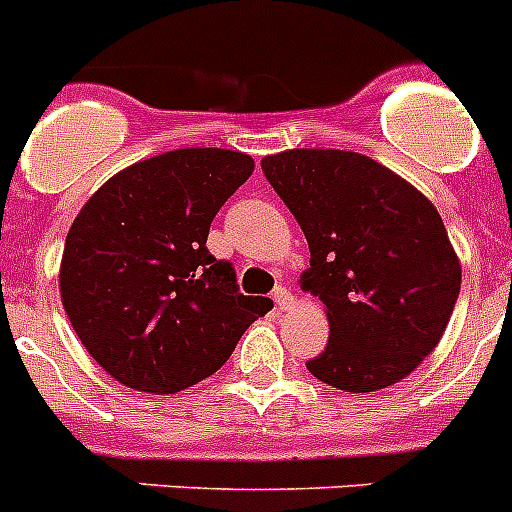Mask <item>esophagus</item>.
Returning a JSON list of instances; mask_svg holds the SVG:
<instances>
[{"label": "esophagus", "instance_id": "esophagus-1", "mask_svg": "<svg viewBox=\"0 0 512 512\" xmlns=\"http://www.w3.org/2000/svg\"><path fill=\"white\" fill-rule=\"evenodd\" d=\"M274 302H277L279 310H289V307L295 305V297L289 295L287 287H277L274 289Z\"/></svg>", "mask_w": 512, "mask_h": 512}]
</instances>
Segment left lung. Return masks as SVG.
<instances>
[{
	"label": "left lung",
	"instance_id": "1",
	"mask_svg": "<svg viewBox=\"0 0 512 512\" xmlns=\"http://www.w3.org/2000/svg\"><path fill=\"white\" fill-rule=\"evenodd\" d=\"M261 169L310 246L302 289L328 310V346L307 372L343 392L408 377L441 341L461 287L436 207L354 151L292 148Z\"/></svg>",
	"mask_w": 512,
	"mask_h": 512
}]
</instances>
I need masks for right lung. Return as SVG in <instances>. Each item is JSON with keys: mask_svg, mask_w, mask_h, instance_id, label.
Listing matches in <instances>:
<instances>
[{"mask_svg": "<svg viewBox=\"0 0 512 512\" xmlns=\"http://www.w3.org/2000/svg\"><path fill=\"white\" fill-rule=\"evenodd\" d=\"M253 158L179 148L122 169L66 235L61 300L92 359L125 387L174 395L215 374L274 307L241 295L230 261L207 251L217 210Z\"/></svg>", "mask_w": 512, "mask_h": 512, "instance_id": "1", "label": "right lung"}]
</instances>
